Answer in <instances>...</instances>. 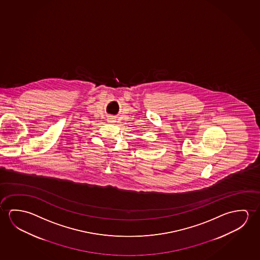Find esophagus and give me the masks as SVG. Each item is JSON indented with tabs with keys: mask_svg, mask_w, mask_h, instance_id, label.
I'll return each instance as SVG.
<instances>
[{
	"mask_svg": "<svg viewBox=\"0 0 260 260\" xmlns=\"http://www.w3.org/2000/svg\"><path fill=\"white\" fill-rule=\"evenodd\" d=\"M107 121H108L109 123H114V122H116V121H115V118H114V117H112V116H109V117L107 118Z\"/></svg>",
	"mask_w": 260,
	"mask_h": 260,
	"instance_id": "34e87169",
	"label": "esophagus"
}]
</instances>
